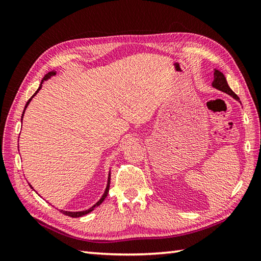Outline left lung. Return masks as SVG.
Listing matches in <instances>:
<instances>
[{
  "label": "left lung",
  "instance_id": "left-lung-1",
  "mask_svg": "<svg viewBox=\"0 0 261 261\" xmlns=\"http://www.w3.org/2000/svg\"><path fill=\"white\" fill-rule=\"evenodd\" d=\"M213 75H214V80L212 82V86L214 88H216V90H219L221 92L223 93H226L228 95L232 96L234 99H237V101L240 102L239 97H238L237 94L231 90L230 86L228 85V82H226V79L225 76L223 75L222 71H220L219 69L216 68H213Z\"/></svg>",
  "mask_w": 261,
  "mask_h": 261
}]
</instances>
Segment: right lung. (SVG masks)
Listing matches in <instances>:
<instances>
[{"mask_svg": "<svg viewBox=\"0 0 261 261\" xmlns=\"http://www.w3.org/2000/svg\"><path fill=\"white\" fill-rule=\"evenodd\" d=\"M57 74V71L56 70H51V71H49L48 74H46L45 75V77H43L42 79V81H41V83H40V85H39V87H38V90L36 91V93L33 94V95L29 98V101L27 102V104H25V107H24V110H23V113H22V116H21V122H22V119H23V115H24V112H25V110H27V108H28V105H29V103L31 102V99L35 97L36 95H37V93L41 90V87H42V83L45 82V81H48L49 79H51L53 76H55ZM111 173H109V177H108V184H107V187H105V191H104V193H103V195H102V197L98 199V201L93 205L92 207H90V208H87V210H85V211H77V212H70V211H64V210H59L60 212L62 213H64L65 215H68V216H71V218H81V216H84V215H86V214H88V213H91L92 211L94 210V208H96L98 205H101L102 203H103V201L105 199V197L108 196V193H109V190H110V179H111V175H110ZM29 186L32 188L33 190V187L29 184ZM35 191V190H33Z\"/></svg>", "mask_w": 261, "mask_h": 261, "instance_id": "add662e5", "label": "right lung"}]
</instances>
